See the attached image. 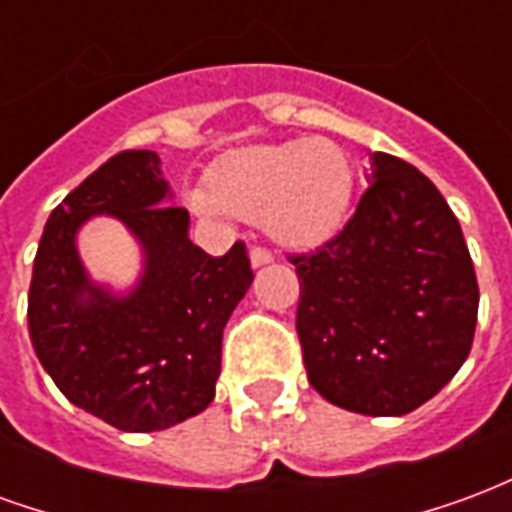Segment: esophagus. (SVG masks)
<instances>
[{
  "mask_svg": "<svg viewBox=\"0 0 512 512\" xmlns=\"http://www.w3.org/2000/svg\"><path fill=\"white\" fill-rule=\"evenodd\" d=\"M249 263H252V268H263L268 263H274V255L263 246H255V249H249Z\"/></svg>",
  "mask_w": 512,
  "mask_h": 512,
  "instance_id": "1",
  "label": "esophagus"
}]
</instances>
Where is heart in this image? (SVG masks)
Returning <instances> with one entry per match:
<instances>
[{
	"label": "heart",
	"instance_id": "obj_1",
	"mask_svg": "<svg viewBox=\"0 0 512 512\" xmlns=\"http://www.w3.org/2000/svg\"><path fill=\"white\" fill-rule=\"evenodd\" d=\"M356 191L351 153L326 136L255 145L222 158L208 189H189L191 211L244 219L288 249H315L340 233Z\"/></svg>",
	"mask_w": 512,
	"mask_h": 512
}]
</instances>
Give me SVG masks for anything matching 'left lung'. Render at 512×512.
Instances as JSON below:
<instances>
[{
    "label": "left lung",
    "mask_w": 512,
    "mask_h": 512,
    "mask_svg": "<svg viewBox=\"0 0 512 512\" xmlns=\"http://www.w3.org/2000/svg\"><path fill=\"white\" fill-rule=\"evenodd\" d=\"M370 189L343 233L299 255L296 332L329 403L403 417L450 384L472 351L480 290L461 224L417 167L370 156Z\"/></svg>",
    "instance_id": "left-lung-1"
}]
</instances>
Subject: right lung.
<instances>
[{
  "instance_id": "1",
  "label": "right lung",
  "mask_w": 512,
  "mask_h": 512,
  "mask_svg": "<svg viewBox=\"0 0 512 512\" xmlns=\"http://www.w3.org/2000/svg\"><path fill=\"white\" fill-rule=\"evenodd\" d=\"M153 150L109 158L51 211L29 285V340L73 406L128 433L178 425L211 406L222 332L252 285L246 246L211 257L189 238V213ZM112 215L135 235L143 271L117 294L95 283L78 233Z\"/></svg>"
}]
</instances>
